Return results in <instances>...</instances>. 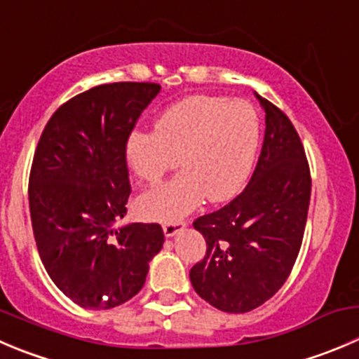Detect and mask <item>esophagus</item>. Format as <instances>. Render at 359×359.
<instances>
[{
    "instance_id": "34e87169",
    "label": "esophagus",
    "mask_w": 359,
    "mask_h": 359,
    "mask_svg": "<svg viewBox=\"0 0 359 359\" xmlns=\"http://www.w3.org/2000/svg\"><path fill=\"white\" fill-rule=\"evenodd\" d=\"M186 224L187 221H184V219H179V221L175 222H165V224H163V231H165L166 236H173L177 235V233H179Z\"/></svg>"
}]
</instances>
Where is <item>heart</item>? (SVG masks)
<instances>
[{"mask_svg":"<svg viewBox=\"0 0 359 359\" xmlns=\"http://www.w3.org/2000/svg\"><path fill=\"white\" fill-rule=\"evenodd\" d=\"M259 116L250 103L194 95L173 103L154 133L137 131L126 145L128 165L145 184H158L177 166L180 175L138 200L144 217L175 222L200 205L231 200L243 187L259 145Z\"/></svg>","mask_w":359,"mask_h":359,"instance_id":"1","label":"heart"}]
</instances>
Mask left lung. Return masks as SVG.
Instances as JSON below:
<instances>
[{"label": "left lung", "instance_id": "1", "mask_svg": "<svg viewBox=\"0 0 359 359\" xmlns=\"http://www.w3.org/2000/svg\"><path fill=\"white\" fill-rule=\"evenodd\" d=\"M257 100L266 128L249 184L193 222L207 252L191 268V284L229 314L252 311L283 287L300 252L311 203V168L293 123L272 102Z\"/></svg>", "mask_w": 359, "mask_h": 359}]
</instances>
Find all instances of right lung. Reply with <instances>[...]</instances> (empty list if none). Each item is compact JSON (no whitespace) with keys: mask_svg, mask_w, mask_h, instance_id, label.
I'll return each instance as SVG.
<instances>
[{"mask_svg":"<svg viewBox=\"0 0 359 359\" xmlns=\"http://www.w3.org/2000/svg\"><path fill=\"white\" fill-rule=\"evenodd\" d=\"M159 89L154 82L93 87L62 103L38 140L27 189L38 254L52 283L83 309L131 300L165 242L158 222L114 229L131 194L128 140Z\"/></svg>","mask_w":359,"mask_h":359,"instance_id":"1","label":"right lung"}]
</instances>
